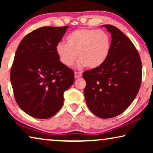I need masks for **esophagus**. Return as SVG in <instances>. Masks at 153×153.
Wrapping results in <instances>:
<instances>
[{
	"label": "esophagus",
	"instance_id": "esophagus-1",
	"mask_svg": "<svg viewBox=\"0 0 153 153\" xmlns=\"http://www.w3.org/2000/svg\"><path fill=\"white\" fill-rule=\"evenodd\" d=\"M82 76V74L81 72H74V77L75 79H78L80 78V77Z\"/></svg>",
	"mask_w": 153,
	"mask_h": 153
}]
</instances>
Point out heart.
<instances>
[{
    "instance_id": "obj_1",
    "label": "heart",
    "mask_w": 153,
    "mask_h": 153,
    "mask_svg": "<svg viewBox=\"0 0 153 153\" xmlns=\"http://www.w3.org/2000/svg\"><path fill=\"white\" fill-rule=\"evenodd\" d=\"M67 43L58 42L56 53L60 61L67 67L72 66L77 58L79 68L87 66L94 69L107 60L111 48V39L105 31L80 28L67 37Z\"/></svg>"
}]
</instances>
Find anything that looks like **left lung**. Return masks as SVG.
<instances>
[{"instance_id": "1", "label": "left lung", "mask_w": 153, "mask_h": 153, "mask_svg": "<svg viewBox=\"0 0 153 153\" xmlns=\"http://www.w3.org/2000/svg\"><path fill=\"white\" fill-rule=\"evenodd\" d=\"M111 34V48L101 66L83 72L88 107L100 118L124 112L135 99L141 83L140 56L130 39L112 25H103Z\"/></svg>"}]
</instances>
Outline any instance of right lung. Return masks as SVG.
<instances>
[{
    "instance_id": "right-lung-1",
    "label": "right lung",
    "mask_w": 153,
    "mask_h": 153,
    "mask_svg": "<svg viewBox=\"0 0 153 153\" xmlns=\"http://www.w3.org/2000/svg\"><path fill=\"white\" fill-rule=\"evenodd\" d=\"M68 26L41 27L19 44L10 72L15 100L29 116L47 119L63 104V93L74 81V72L60 61L56 46Z\"/></svg>"
}]
</instances>
